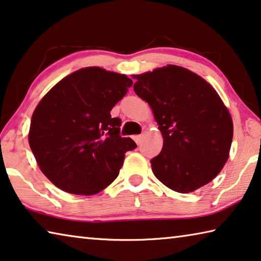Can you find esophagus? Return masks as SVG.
<instances>
[{"mask_svg": "<svg viewBox=\"0 0 261 261\" xmlns=\"http://www.w3.org/2000/svg\"><path fill=\"white\" fill-rule=\"evenodd\" d=\"M134 139H135V142H136V143H137V144H140V140L143 139V136H142V135H137V136H135Z\"/></svg>", "mask_w": 261, "mask_h": 261, "instance_id": "34e87169", "label": "esophagus"}]
</instances>
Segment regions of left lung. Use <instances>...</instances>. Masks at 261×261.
Listing matches in <instances>:
<instances>
[{
  "mask_svg": "<svg viewBox=\"0 0 261 261\" xmlns=\"http://www.w3.org/2000/svg\"><path fill=\"white\" fill-rule=\"evenodd\" d=\"M135 93L152 108L164 137L151 160L153 174L177 193L209 184L222 171L232 143V119L212 86L184 67L168 65L136 76Z\"/></svg>",
  "mask_w": 261,
  "mask_h": 261,
  "instance_id": "1",
  "label": "left lung"
}]
</instances>
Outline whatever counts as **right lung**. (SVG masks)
I'll return each instance as SVG.
<instances>
[{
	"mask_svg": "<svg viewBox=\"0 0 261 261\" xmlns=\"http://www.w3.org/2000/svg\"><path fill=\"white\" fill-rule=\"evenodd\" d=\"M132 80L100 67L69 74L41 98L29 144L44 175L64 192L93 195L118 176L124 153L137 145L121 136L110 111Z\"/></svg>",
	"mask_w": 261,
	"mask_h": 261,
	"instance_id": "obj_1",
	"label": "right lung"
}]
</instances>
